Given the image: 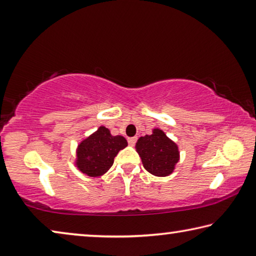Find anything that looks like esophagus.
Wrapping results in <instances>:
<instances>
[{
	"instance_id": "obj_1",
	"label": "esophagus",
	"mask_w": 256,
	"mask_h": 256,
	"mask_svg": "<svg viewBox=\"0 0 256 256\" xmlns=\"http://www.w3.org/2000/svg\"><path fill=\"white\" fill-rule=\"evenodd\" d=\"M128 144L130 146H134V144H136V138H128Z\"/></svg>"
}]
</instances>
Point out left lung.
Returning a JSON list of instances; mask_svg holds the SVG:
<instances>
[{
  "label": "left lung",
  "instance_id": "8db88e82",
  "mask_svg": "<svg viewBox=\"0 0 256 256\" xmlns=\"http://www.w3.org/2000/svg\"><path fill=\"white\" fill-rule=\"evenodd\" d=\"M136 150L146 172L158 177L172 174L180 162L178 146L158 128H154L150 136L138 138Z\"/></svg>",
  "mask_w": 256,
  "mask_h": 256
}]
</instances>
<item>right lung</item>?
<instances>
[{
  "instance_id": "obj_1",
  "label": "right lung",
  "mask_w": 256,
  "mask_h": 256,
  "mask_svg": "<svg viewBox=\"0 0 256 256\" xmlns=\"http://www.w3.org/2000/svg\"><path fill=\"white\" fill-rule=\"evenodd\" d=\"M125 146H128L126 138L112 136L110 128L102 125L78 144L74 164L86 176H102L110 170L114 158Z\"/></svg>"
}]
</instances>
